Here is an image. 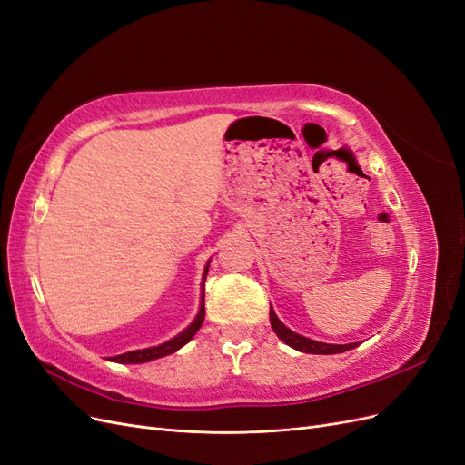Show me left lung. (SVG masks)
I'll use <instances>...</instances> for the list:
<instances>
[{
  "mask_svg": "<svg viewBox=\"0 0 465 465\" xmlns=\"http://www.w3.org/2000/svg\"><path fill=\"white\" fill-rule=\"evenodd\" d=\"M270 322L273 331L279 335L281 341H285L289 347L301 351V353H312V355H335V353H343V351H349L357 347L359 343H349V345H331V343H320L314 340H308V337H302L299 333L291 331L283 322H281L273 308H270Z\"/></svg>",
  "mask_w": 465,
  "mask_h": 465,
  "instance_id": "1",
  "label": "left lung"
}]
</instances>
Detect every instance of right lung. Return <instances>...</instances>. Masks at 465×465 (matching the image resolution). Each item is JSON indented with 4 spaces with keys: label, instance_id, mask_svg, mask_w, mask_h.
I'll return each instance as SVG.
<instances>
[{
    "label": "right lung",
    "instance_id": "add662e5",
    "mask_svg": "<svg viewBox=\"0 0 465 465\" xmlns=\"http://www.w3.org/2000/svg\"><path fill=\"white\" fill-rule=\"evenodd\" d=\"M207 273V270H205ZM203 299L205 294L202 292V308H200V314L198 318H195L190 326L182 331L180 335H176L174 340L166 341L159 347H149V349H139V351H130V353H124V355H118V357H110V361L114 362H147V361H153V359H159V357H164V355H171L174 353V351H178L180 347H184L192 337L195 335V331H198L202 328L203 323V318H205V306H203Z\"/></svg>",
    "mask_w": 465,
    "mask_h": 465
}]
</instances>
